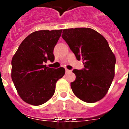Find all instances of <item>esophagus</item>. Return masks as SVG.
Segmentation results:
<instances>
[{
  "instance_id": "esophagus-1",
  "label": "esophagus",
  "mask_w": 129,
  "mask_h": 129,
  "mask_svg": "<svg viewBox=\"0 0 129 129\" xmlns=\"http://www.w3.org/2000/svg\"><path fill=\"white\" fill-rule=\"evenodd\" d=\"M65 71H66V73H68V72H71V70H68V69H67V68H66Z\"/></svg>"
}]
</instances>
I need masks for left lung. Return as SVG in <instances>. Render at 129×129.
<instances>
[{
  "mask_svg": "<svg viewBox=\"0 0 129 129\" xmlns=\"http://www.w3.org/2000/svg\"><path fill=\"white\" fill-rule=\"evenodd\" d=\"M62 37L82 60L84 68L73 70L76 80L70 83L74 94L86 103L103 98L114 77L116 57L103 35L89 28L64 29Z\"/></svg>",
  "mask_w": 129,
  "mask_h": 129,
  "instance_id": "obj_1",
  "label": "left lung"
}]
</instances>
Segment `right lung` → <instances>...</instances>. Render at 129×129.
Returning a JSON list of instances; mask_svg holds the SVG:
<instances>
[{
  "mask_svg": "<svg viewBox=\"0 0 129 129\" xmlns=\"http://www.w3.org/2000/svg\"><path fill=\"white\" fill-rule=\"evenodd\" d=\"M62 29L36 31L21 43L11 60V79L19 96L28 104H44L53 96L55 84L65 74L62 67L44 64L54 61L53 49Z\"/></svg>",
  "mask_w": 129,
  "mask_h": 129,
  "instance_id": "add662e5",
  "label": "right lung"
}]
</instances>
